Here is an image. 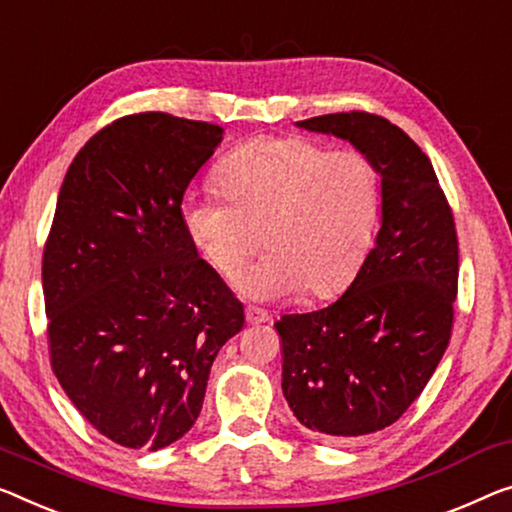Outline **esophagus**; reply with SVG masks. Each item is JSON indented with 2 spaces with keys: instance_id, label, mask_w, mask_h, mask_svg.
<instances>
[{
  "instance_id": "obj_1",
  "label": "esophagus",
  "mask_w": 512,
  "mask_h": 512,
  "mask_svg": "<svg viewBox=\"0 0 512 512\" xmlns=\"http://www.w3.org/2000/svg\"><path fill=\"white\" fill-rule=\"evenodd\" d=\"M246 322L248 324H264V322H269V315L259 308H246Z\"/></svg>"
}]
</instances>
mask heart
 Masks as SVG:
<instances>
[{"instance_id":"heart-1","label":"heart","mask_w":512,"mask_h":512,"mask_svg":"<svg viewBox=\"0 0 512 512\" xmlns=\"http://www.w3.org/2000/svg\"><path fill=\"white\" fill-rule=\"evenodd\" d=\"M223 190H190L183 230L220 276L234 280L248 257L250 299L303 292L329 299L368 255L379 218V174L358 149L329 151L308 137H257L218 165Z\"/></svg>"}]
</instances>
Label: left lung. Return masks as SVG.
I'll use <instances>...</instances> for the list:
<instances>
[{
	"mask_svg": "<svg viewBox=\"0 0 512 512\" xmlns=\"http://www.w3.org/2000/svg\"><path fill=\"white\" fill-rule=\"evenodd\" d=\"M296 126L347 140L381 179L375 246L347 292L276 322L289 409L303 427L342 441L393 425L437 370L451 340L457 236L430 158L402 128L368 112Z\"/></svg>",
	"mask_w": 512,
	"mask_h": 512,
	"instance_id": "8db88e82",
	"label": "left lung"
}]
</instances>
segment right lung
Segmentation results:
<instances>
[{"instance_id": "obj_1", "label": "right lung", "mask_w": 512, "mask_h": 512, "mask_svg": "<svg viewBox=\"0 0 512 512\" xmlns=\"http://www.w3.org/2000/svg\"><path fill=\"white\" fill-rule=\"evenodd\" d=\"M223 128L142 112L105 126L61 183L43 253L52 370L98 432L158 451L202 411L243 305L181 220L190 179Z\"/></svg>"}]
</instances>
